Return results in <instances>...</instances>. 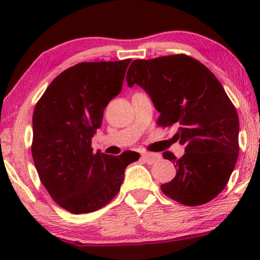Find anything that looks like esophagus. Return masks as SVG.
I'll use <instances>...</instances> for the list:
<instances>
[{
  "mask_svg": "<svg viewBox=\"0 0 260 260\" xmlns=\"http://www.w3.org/2000/svg\"><path fill=\"white\" fill-rule=\"evenodd\" d=\"M143 158L145 162L149 163V165H152V163L161 159V155L157 154V152H145V154H143Z\"/></svg>",
  "mask_w": 260,
  "mask_h": 260,
  "instance_id": "esophagus-1",
  "label": "esophagus"
}]
</instances>
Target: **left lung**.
Wrapping results in <instances>:
<instances>
[{
	"label": "left lung",
	"instance_id": "8db88e82",
	"mask_svg": "<svg viewBox=\"0 0 260 260\" xmlns=\"http://www.w3.org/2000/svg\"><path fill=\"white\" fill-rule=\"evenodd\" d=\"M129 87L140 85L159 112L157 125L177 126L173 140L184 145L174 163L176 176L162 184L167 197L184 206L207 204L221 193L239 156V118L214 74L186 54L134 60L127 70Z\"/></svg>",
	"mask_w": 260,
	"mask_h": 260
}]
</instances>
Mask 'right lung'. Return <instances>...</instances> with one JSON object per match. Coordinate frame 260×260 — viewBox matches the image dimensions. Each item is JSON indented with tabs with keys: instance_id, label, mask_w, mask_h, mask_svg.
<instances>
[{
	"instance_id": "right-lung-1",
	"label": "right lung",
	"mask_w": 260,
	"mask_h": 260,
	"mask_svg": "<svg viewBox=\"0 0 260 260\" xmlns=\"http://www.w3.org/2000/svg\"><path fill=\"white\" fill-rule=\"evenodd\" d=\"M131 59L79 62L59 74L33 113L31 155L53 200L73 214L91 213L118 194L124 170L140 154H94L91 138L104 109L122 90Z\"/></svg>"
}]
</instances>
